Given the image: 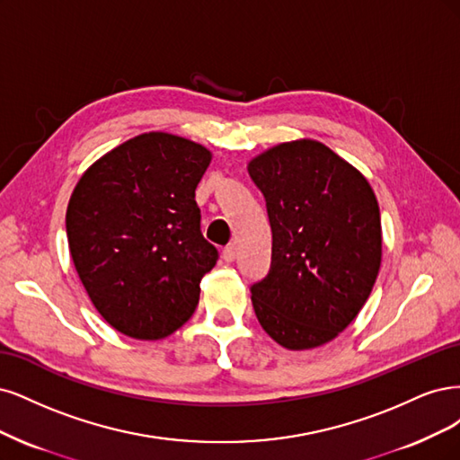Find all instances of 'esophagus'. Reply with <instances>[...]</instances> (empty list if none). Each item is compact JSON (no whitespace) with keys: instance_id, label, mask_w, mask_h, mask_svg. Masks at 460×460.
I'll return each mask as SVG.
<instances>
[{"instance_id":"1","label":"esophagus","mask_w":460,"mask_h":460,"mask_svg":"<svg viewBox=\"0 0 460 460\" xmlns=\"http://www.w3.org/2000/svg\"><path fill=\"white\" fill-rule=\"evenodd\" d=\"M234 258H236V246L234 244H227L224 248V260L226 261H234Z\"/></svg>"}]
</instances>
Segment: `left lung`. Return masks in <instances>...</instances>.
<instances>
[{
    "label": "left lung",
    "instance_id": "8db88e82",
    "mask_svg": "<svg viewBox=\"0 0 460 460\" xmlns=\"http://www.w3.org/2000/svg\"><path fill=\"white\" fill-rule=\"evenodd\" d=\"M271 224V268L250 287L263 331L287 349L331 342L358 317L382 261L380 210L365 175L314 139L248 162Z\"/></svg>",
    "mask_w": 460,
    "mask_h": 460
}]
</instances>
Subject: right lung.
Masks as SVG:
<instances>
[{
  "instance_id": "add662e5",
  "label": "right lung",
  "mask_w": 460,
  "mask_h": 460,
  "mask_svg": "<svg viewBox=\"0 0 460 460\" xmlns=\"http://www.w3.org/2000/svg\"><path fill=\"white\" fill-rule=\"evenodd\" d=\"M212 153L164 131L101 156L74 187L68 248L92 304L129 338L160 340L195 314L217 250L200 233L195 189Z\"/></svg>"
}]
</instances>
